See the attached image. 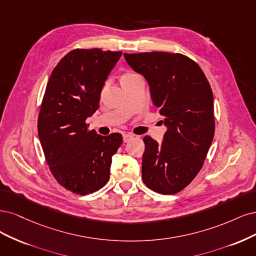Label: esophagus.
<instances>
[{"label": "esophagus", "mask_w": 256, "mask_h": 256, "mask_svg": "<svg viewBox=\"0 0 256 256\" xmlns=\"http://www.w3.org/2000/svg\"><path fill=\"white\" fill-rule=\"evenodd\" d=\"M133 138H134V135H132V134H123V142H130V140H132Z\"/></svg>", "instance_id": "esophagus-1"}]
</instances>
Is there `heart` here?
I'll return each mask as SVG.
<instances>
[{
  "label": "heart",
  "instance_id": "obj_1",
  "mask_svg": "<svg viewBox=\"0 0 256 256\" xmlns=\"http://www.w3.org/2000/svg\"><path fill=\"white\" fill-rule=\"evenodd\" d=\"M135 76H137V74H135V73H132V72H126V73H124L122 76V78H121V82H123V80H130V78H135Z\"/></svg>",
  "mask_w": 256,
  "mask_h": 256
}]
</instances>
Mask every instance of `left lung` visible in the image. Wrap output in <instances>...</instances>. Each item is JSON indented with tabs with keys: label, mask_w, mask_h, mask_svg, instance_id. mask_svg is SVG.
Instances as JSON below:
<instances>
[{
	"label": "left lung",
	"mask_w": 256,
	"mask_h": 256,
	"mask_svg": "<svg viewBox=\"0 0 256 256\" xmlns=\"http://www.w3.org/2000/svg\"><path fill=\"white\" fill-rule=\"evenodd\" d=\"M124 58L146 80L167 128L162 144L144 138L142 180L155 192L174 194L199 173L215 134L210 83L199 64L182 54L124 53Z\"/></svg>",
	"instance_id": "obj_1"
}]
</instances>
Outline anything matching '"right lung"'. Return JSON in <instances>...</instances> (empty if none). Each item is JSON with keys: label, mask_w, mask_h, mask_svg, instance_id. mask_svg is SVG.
<instances>
[{"label": "right lung", "mask_w": 256, "mask_h": 256, "mask_svg": "<svg viewBox=\"0 0 256 256\" xmlns=\"http://www.w3.org/2000/svg\"><path fill=\"white\" fill-rule=\"evenodd\" d=\"M122 52L76 48L57 64L48 82L38 117L46 160L62 186L78 194L101 189L110 180L112 155L122 136L88 130L105 80Z\"/></svg>", "instance_id": "add662e5"}]
</instances>
